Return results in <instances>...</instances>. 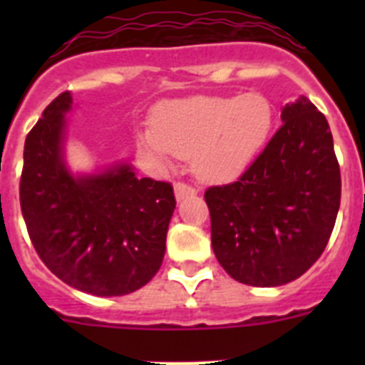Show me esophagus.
Masks as SVG:
<instances>
[{"mask_svg": "<svg viewBox=\"0 0 365 365\" xmlns=\"http://www.w3.org/2000/svg\"><path fill=\"white\" fill-rule=\"evenodd\" d=\"M173 190H175V197L179 199H186L190 197V195H195V188L190 185H186V182H182V180H179V182H175L173 185Z\"/></svg>", "mask_w": 365, "mask_h": 365, "instance_id": "esophagus-1", "label": "esophagus"}]
</instances>
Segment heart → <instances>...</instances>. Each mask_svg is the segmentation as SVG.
Segmentation results:
<instances>
[{
	"mask_svg": "<svg viewBox=\"0 0 365 365\" xmlns=\"http://www.w3.org/2000/svg\"><path fill=\"white\" fill-rule=\"evenodd\" d=\"M274 109L259 93L197 95L164 102L153 124L138 133V146L155 164L190 157L205 180H225L250 166L272 131Z\"/></svg>",
	"mask_w": 365,
	"mask_h": 365,
	"instance_id": "heart-1",
	"label": "heart"
}]
</instances>
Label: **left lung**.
Segmentation results:
<instances>
[{"mask_svg":"<svg viewBox=\"0 0 365 365\" xmlns=\"http://www.w3.org/2000/svg\"><path fill=\"white\" fill-rule=\"evenodd\" d=\"M282 120L240 179L205 192L215 257L245 285H285L307 272L340 208V166L324 113L299 98Z\"/></svg>","mask_w":365,"mask_h":365,"instance_id":"left-lung-1","label":"left lung"}]
</instances>
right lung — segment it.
Instances as JSON below:
<instances>
[{
	"instance_id": "1",
	"label": "right lung",
	"mask_w": 365,
	"mask_h": 365,
	"mask_svg": "<svg viewBox=\"0 0 365 365\" xmlns=\"http://www.w3.org/2000/svg\"><path fill=\"white\" fill-rule=\"evenodd\" d=\"M69 93L41 113L25 138L19 205L29 237L45 267L93 296H124L163 265L173 186L137 177L130 164L73 177L62 143Z\"/></svg>"
}]
</instances>
